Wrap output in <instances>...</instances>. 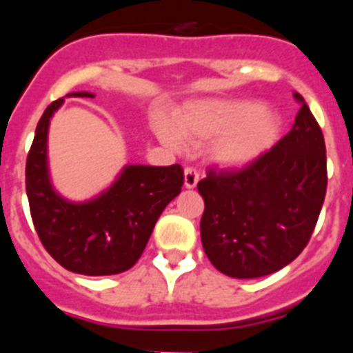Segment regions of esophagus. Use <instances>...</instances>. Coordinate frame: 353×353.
I'll return each instance as SVG.
<instances>
[{"instance_id": "esophagus-1", "label": "esophagus", "mask_w": 353, "mask_h": 353, "mask_svg": "<svg viewBox=\"0 0 353 353\" xmlns=\"http://www.w3.org/2000/svg\"><path fill=\"white\" fill-rule=\"evenodd\" d=\"M198 180H199L198 171H196L194 168H185V171H183V185H185L187 189H194Z\"/></svg>"}]
</instances>
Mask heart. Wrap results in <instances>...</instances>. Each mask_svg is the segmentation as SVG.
I'll use <instances>...</instances> for the list:
<instances>
[{"label":"heart","mask_w":353,"mask_h":353,"mask_svg":"<svg viewBox=\"0 0 353 353\" xmlns=\"http://www.w3.org/2000/svg\"><path fill=\"white\" fill-rule=\"evenodd\" d=\"M179 129L180 132L166 120H159L155 125L159 139L170 148L182 145L180 133L194 141L217 138L212 146L215 164L242 170L276 146L283 120L256 101H199L183 109Z\"/></svg>","instance_id":"heart-1"}]
</instances>
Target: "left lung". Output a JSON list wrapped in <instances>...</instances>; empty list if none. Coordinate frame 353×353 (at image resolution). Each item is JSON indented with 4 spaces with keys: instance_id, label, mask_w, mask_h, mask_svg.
<instances>
[{
    "instance_id": "1",
    "label": "left lung",
    "mask_w": 353,
    "mask_h": 353,
    "mask_svg": "<svg viewBox=\"0 0 353 353\" xmlns=\"http://www.w3.org/2000/svg\"><path fill=\"white\" fill-rule=\"evenodd\" d=\"M295 123L263 157L233 171L208 170L201 242L215 269L236 279L281 270L307 245L327 191L325 141L302 95Z\"/></svg>"
}]
</instances>
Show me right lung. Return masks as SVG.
I'll return each instance as SVG.
<instances>
[{
    "label": "right lung",
    "mask_w": 353,
    "mask_h": 353,
    "mask_svg": "<svg viewBox=\"0 0 353 353\" xmlns=\"http://www.w3.org/2000/svg\"><path fill=\"white\" fill-rule=\"evenodd\" d=\"M68 97H95L74 92ZM63 99L43 111L26 159V194L31 219L46 251L61 267L83 276L125 272L143 254L154 226L180 194L183 170L130 164L88 201H68L54 191L48 166V132Z\"/></svg>",
    "instance_id": "1"
}]
</instances>
